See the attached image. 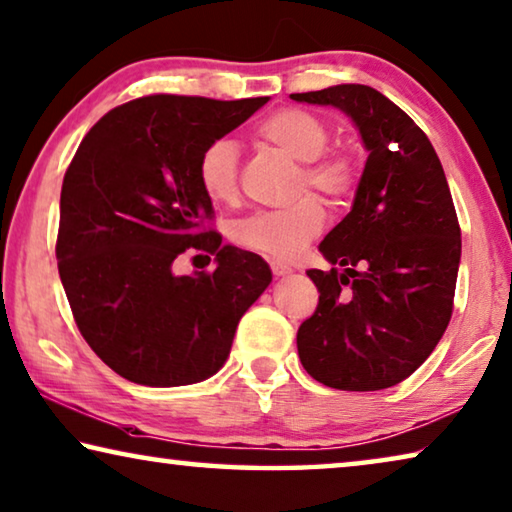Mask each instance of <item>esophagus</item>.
Segmentation results:
<instances>
[{
  "label": "esophagus",
  "mask_w": 512,
  "mask_h": 512,
  "mask_svg": "<svg viewBox=\"0 0 512 512\" xmlns=\"http://www.w3.org/2000/svg\"><path fill=\"white\" fill-rule=\"evenodd\" d=\"M271 271H273L275 278H285V275L294 273V269H291V266L282 264V262H271Z\"/></svg>",
  "instance_id": "34e87169"
}]
</instances>
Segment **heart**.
<instances>
[{
  "label": "heart",
  "instance_id": "heart-1",
  "mask_svg": "<svg viewBox=\"0 0 512 512\" xmlns=\"http://www.w3.org/2000/svg\"><path fill=\"white\" fill-rule=\"evenodd\" d=\"M257 136L287 157L300 161L296 193L312 189L330 200H344L358 184V164L348 152L326 150L328 127L312 113L282 109L264 118ZM198 180L214 202H232L239 191V148L232 139L209 143L198 161ZM326 214L314 198L273 212H259L234 227V241L273 259H294L323 230Z\"/></svg>",
  "mask_w": 512,
  "mask_h": 512
}]
</instances>
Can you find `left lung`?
I'll return each instance as SVG.
<instances>
[{
  "label": "left lung",
  "mask_w": 512,
  "mask_h": 512,
  "mask_svg": "<svg viewBox=\"0 0 512 512\" xmlns=\"http://www.w3.org/2000/svg\"><path fill=\"white\" fill-rule=\"evenodd\" d=\"M291 100L346 113L369 152L351 212L319 246L344 271H307L319 305L298 328L300 362L346 392L392 387L426 362L451 319L460 225L442 164L376 88L339 84Z\"/></svg>",
  "instance_id": "8db88e82"
}]
</instances>
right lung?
I'll use <instances>...</instances> for the list:
<instances>
[{"mask_svg":"<svg viewBox=\"0 0 512 512\" xmlns=\"http://www.w3.org/2000/svg\"><path fill=\"white\" fill-rule=\"evenodd\" d=\"M266 102L139 97L97 120L66 170L56 239L63 289L97 358L136 385L214 376L241 316L271 285L262 257L202 230L214 207L198 180L207 145ZM200 245L217 253V271L175 276L174 257Z\"/></svg>","mask_w":512,"mask_h":512,"instance_id":"right-lung-1","label":"right lung"}]
</instances>
